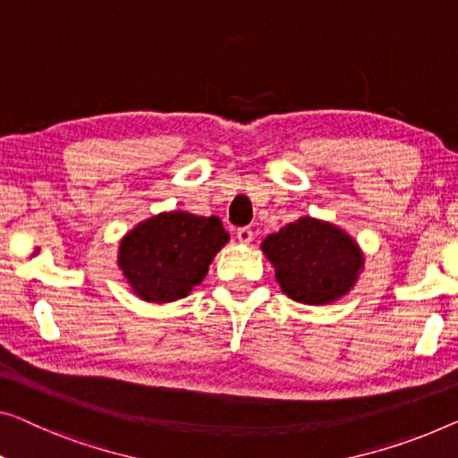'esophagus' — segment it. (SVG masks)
I'll use <instances>...</instances> for the list:
<instances>
[{
  "label": "esophagus",
  "mask_w": 458,
  "mask_h": 458,
  "mask_svg": "<svg viewBox=\"0 0 458 458\" xmlns=\"http://www.w3.org/2000/svg\"><path fill=\"white\" fill-rule=\"evenodd\" d=\"M236 238L241 244H250L252 242V230L250 228H238Z\"/></svg>",
  "instance_id": "obj_1"
}]
</instances>
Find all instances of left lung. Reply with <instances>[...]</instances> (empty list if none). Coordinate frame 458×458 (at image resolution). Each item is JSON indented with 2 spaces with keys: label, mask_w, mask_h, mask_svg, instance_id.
<instances>
[{
  "label": "left lung",
  "mask_w": 458,
  "mask_h": 458,
  "mask_svg": "<svg viewBox=\"0 0 458 458\" xmlns=\"http://www.w3.org/2000/svg\"><path fill=\"white\" fill-rule=\"evenodd\" d=\"M279 288L300 304L325 306L350 294L364 271V252L344 228L302 216L261 242Z\"/></svg>",
  "instance_id": "left-lung-1"
}]
</instances>
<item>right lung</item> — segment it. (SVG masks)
<instances>
[{
    "instance_id": "obj_1",
    "label": "right lung",
    "mask_w": 458,
    "mask_h": 458,
    "mask_svg": "<svg viewBox=\"0 0 458 458\" xmlns=\"http://www.w3.org/2000/svg\"><path fill=\"white\" fill-rule=\"evenodd\" d=\"M228 241L220 217L162 211L121 238L117 265L135 296L168 304L187 298L206 279L211 261Z\"/></svg>"
}]
</instances>
